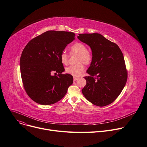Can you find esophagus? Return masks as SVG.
<instances>
[{
	"label": "esophagus",
	"mask_w": 147,
	"mask_h": 147,
	"mask_svg": "<svg viewBox=\"0 0 147 147\" xmlns=\"http://www.w3.org/2000/svg\"><path fill=\"white\" fill-rule=\"evenodd\" d=\"M73 80H74V82H76V81H77V80H78V78L74 77L73 78Z\"/></svg>",
	"instance_id": "1"
}]
</instances>
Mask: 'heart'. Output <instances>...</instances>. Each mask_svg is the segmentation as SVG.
Listing matches in <instances>:
<instances>
[{
	"label": "heart",
	"instance_id": "heart-1",
	"mask_svg": "<svg viewBox=\"0 0 147 147\" xmlns=\"http://www.w3.org/2000/svg\"><path fill=\"white\" fill-rule=\"evenodd\" d=\"M71 54H78L77 63L78 64L70 65L65 68V72L73 76H80L84 70V64L89 65L92 61V54L87 50V47L85 44L82 42H76L70 47ZM68 56L65 53H62L60 55L61 63L66 65L68 63Z\"/></svg>",
	"mask_w": 147,
	"mask_h": 147
}]
</instances>
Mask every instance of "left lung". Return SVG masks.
I'll return each instance as SVG.
<instances>
[{
    "instance_id": "1",
    "label": "left lung",
    "mask_w": 147,
    "mask_h": 147,
    "mask_svg": "<svg viewBox=\"0 0 147 147\" xmlns=\"http://www.w3.org/2000/svg\"><path fill=\"white\" fill-rule=\"evenodd\" d=\"M77 38L89 45L92 61L84 77L86 84L82 92L87 100L94 105L112 103L124 88L128 77L124 57L121 49L97 33L79 34Z\"/></svg>"
}]
</instances>
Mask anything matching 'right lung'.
I'll use <instances>...</instances> for the list:
<instances>
[{
  "mask_svg": "<svg viewBox=\"0 0 147 147\" xmlns=\"http://www.w3.org/2000/svg\"><path fill=\"white\" fill-rule=\"evenodd\" d=\"M73 32L48 31L33 38L24 48L20 59L24 89L36 103L48 105L60 100L73 84L71 74H64L60 55L74 39ZM58 73V76H53Z\"/></svg>",
  "mask_w": 147,
  "mask_h": 147,
  "instance_id": "obj_1",
  "label": "right lung"
}]
</instances>
